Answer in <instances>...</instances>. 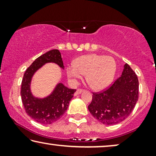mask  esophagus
<instances>
[{"label": "esophagus", "mask_w": 156, "mask_h": 156, "mask_svg": "<svg viewBox=\"0 0 156 156\" xmlns=\"http://www.w3.org/2000/svg\"><path fill=\"white\" fill-rule=\"evenodd\" d=\"M83 91H84V89H78L77 90H76V93H75V94H74V95H77V94H80L82 93Z\"/></svg>", "instance_id": "34e87169"}]
</instances>
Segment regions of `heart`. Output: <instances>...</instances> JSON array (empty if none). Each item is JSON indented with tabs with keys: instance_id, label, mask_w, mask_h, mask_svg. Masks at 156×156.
<instances>
[{
	"instance_id": "1",
	"label": "heart",
	"mask_w": 156,
	"mask_h": 156,
	"mask_svg": "<svg viewBox=\"0 0 156 156\" xmlns=\"http://www.w3.org/2000/svg\"><path fill=\"white\" fill-rule=\"evenodd\" d=\"M116 69L114 59L109 56L90 54L81 56L74 62V65L67 69V76L74 82L86 74V80L91 88L101 90L107 87L114 78Z\"/></svg>"
}]
</instances>
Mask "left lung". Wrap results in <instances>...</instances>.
Returning a JSON list of instances; mask_svg holds the SVG:
<instances>
[{
	"mask_svg": "<svg viewBox=\"0 0 156 156\" xmlns=\"http://www.w3.org/2000/svg\"><path fill=\"white\" fill-rule=\"evenodd\" d=\"M138 80L131 67L126 64L122 74L107 88L93 92L88 109L104 124L114 125L131 114L138 99Z\"/></svg>",
	"mask_w": 156,
	"mask_h": 156,
	"instance_id": "left-lung-1",
	"label": "left lung"
}]
</instances>
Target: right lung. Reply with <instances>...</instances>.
I'll use <instances>...</instances> for the list:
<instances>
[{"label": "right lung", "mask_w": 156, "mask_h": 156, "mask_svg": "<svg viewBox=\"0 0 156 156\" xmlns=\"http://www.w3.org/2000/svg\"><path fill=\"white\" fill-rule=\"evenodd\" d=\"M55 62L64 68L63 61L58 50H52L37 57L27 68L21 84L20 95L25 112L36 122L50 124L57 121L67 111L76 89H68L59 83L51 95L44 99H37L30 89L33 74L44 64Z\"/></svg>", "instance_id": "add662e5"}]
</instances>
